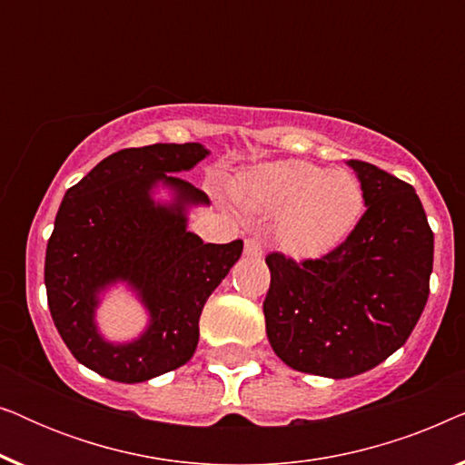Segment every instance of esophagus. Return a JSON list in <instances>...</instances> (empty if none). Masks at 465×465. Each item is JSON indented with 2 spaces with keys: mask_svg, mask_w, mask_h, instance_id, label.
<instances>
[{
  "mask_svg": "<svg viewBox=\"0 0 465 465\" xmlns=\"http://www.w3.org/2000/svg\"><path fill=\"white\" fill-rule=\"evenodd\" d=\"M245 256L252 258H260L262 256V243L258 239H245Z\"/></svg>",
  "mask_w": 465,
  "mask_h": 465,
  "instance_id": "34e87169",
  "label": "esophagus"
}]
</instances>
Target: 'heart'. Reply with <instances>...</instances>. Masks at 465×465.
Segmentation results:
<instances>
[{
    "label": "heart",
    "mask_w": 465,
    "mask_h": 465,
    "mask_svg": "<svg viewBox=\"0 0 465 465\" xmlns=\"http://www.w3.org/2000/svg\"><path fill=\"white\" fill-rule=\"evenodd\" d=\"M241 205L277 213V234L294 256H320L351 232L361 213V188L349 171L304 161L264 163L234 182Z\"/></svg>",
    "instance_id": "heart-1"
}]
</instances>
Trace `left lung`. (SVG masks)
<instances>
[{"label":"left lung","mask_w":465,"mask_h":465,"mask_svg":"<svg viewBox=\"0 0 465 465\" xmlns=\"http://www.w3.org/2000/svg\"><path fill=\"white\" fill-rule=\"evenodd\" d=\"M366 212L326 256L294 262L269 253L266 336L294 371L328 379L361 374L398 351L430 296L434 232L411 183L349 161Z\"/></svg>","instance_id":"left-lung-1"}]
</instances>
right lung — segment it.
<instances>
[{
    "label": "right lung",
    "instance_id": "obj_1",
    "mask_svg": "<svg viewBox=\"0 0 465 465\" xmlns=\"http://www.w3.org/2000/svg\"><path fill=\"white\" fill-rule=\"evenodd\" d=\"M207 154L201 143L114 152L63 196L44 264L48 307L74 358L101 377L142 383L194 355L201 311L243 252L241 239L203 243L188 231V209L209 199L175 173ZM158 187L169 202L153 199ZM118 282L149 311V326L126 343L107 341L94 320Z\"/></svg>",
    "mask_w": 465,
    "mask_h": 465
}]
</instances>
